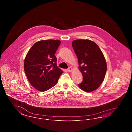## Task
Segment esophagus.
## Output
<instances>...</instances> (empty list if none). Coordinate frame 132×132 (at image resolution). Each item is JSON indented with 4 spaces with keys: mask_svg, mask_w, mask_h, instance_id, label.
I'll list each match as a JSON object with an SVG mask.
<instances>
[{
    "mask_svg": "<svg viewBox=\"0 0 132 132\" xmlns=\"http://www.w3.org/2000/svg\"><path fill=\"white\" fill-rule=\"evenodd\" d=\"M67 70H68V72H72V71H73V69H72V68H71V67H69V68L67 69Z\"/></svg>",
    "mask_w": 132,
    "mask_h": 132,
    "instance_id": "1",
    "label": "esophagus"
}]
</instances>
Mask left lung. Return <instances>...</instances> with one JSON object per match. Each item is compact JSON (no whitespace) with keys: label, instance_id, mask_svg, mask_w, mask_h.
Here are the masks:
<instances>
[{"label":"left lung","instance_id":"8db88e82","mask_svg":"<svg viewBox=\"0 0 132 132\" xmlns=\"http://www.w3.org/2000/svg\"><path fill=\"white\" fill-rule=\"evenodd\" d=\"M72 44L83 77L79 87L87 93L94 91L99 88L106 74L107 63L104 55L98 46L89 39H76Z\"/></svg>","mask_w":132,"mask_h":132}]
</instances>
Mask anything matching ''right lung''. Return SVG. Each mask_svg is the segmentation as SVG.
Here are the masks:
<instances>
[{
  "label": "right lung",
  "instance_id": "obj_1",
  "mask_svg": "<svg viewBox=\"0 0 132 132\" xmlns=\"http://www.w3.org/2000/svg\"><path fill=\"white\" fill-rule=\"evenodd\" d=\"M59 40L38 41L28 51L24 69L28 81L34 88L45 92L55 86L63 71L57 66L55 53Z\"/></svg>",
  "mask_w": 132,
  "mask_h": 132
}]
</instances>
